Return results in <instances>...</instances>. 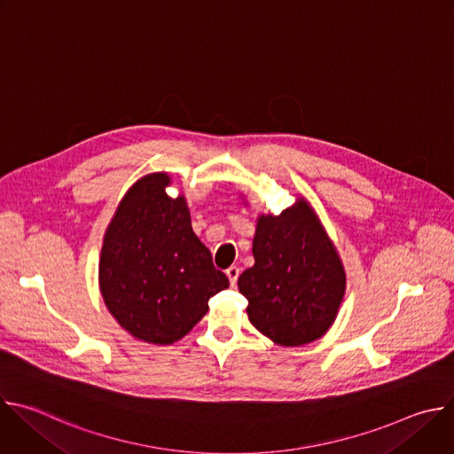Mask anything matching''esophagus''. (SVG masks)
Masks as SVG:
<instances>
[{
  "instance_id": "obj_1",
  "label": "esophagus",
  "mask_w": 454,
  "mask_h": 454,
  "mask_svg": "<svg viewBox=\"0 0 454 454\" xmlns=\"http://www.w3.org/2000/svg\"><path fill=\"white\" fill-rule=\"evenodd\" d=\"M239 273H240V270H239L237 266H231V268H228V270H226V277L230 278V284H231V286H235V284H237Z\"/></svg>"
}]
</instances>
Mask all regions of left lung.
<instances>
[{
  "label": "left lung",
  "mask_w": 454,
  "mask_h": 454,
  "mask_svg": "<svg viewBox=\"0 0 454 454\" xmlns=\"http://www.w3.org/2000/svg\"><path fill=\"white\" fill-rule=\"evenodd\" d=\"M254 264L239 277L251 325L284 347L329 331L345 294V270L310 207L300 200L280 215H261Z\"/></svg>",
  "instance_id": "left-lung-1"
}]
</instances>
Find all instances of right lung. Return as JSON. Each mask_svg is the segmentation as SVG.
I'll return each instance as SVG.
<instances>
[{"mask_svg":"<svg viewBox=\"0 0 454 454\" xmlns=\"http://www.w3.org/2000/svg\"><path fill=\"white\" fill-rule=\"evenodd\" d=\"M167 174H151L125 193L104 237L100 291L109 312L135 338L170 345L230 286L190 226L184 198H170Z\"/></svg>","mask_w":454,"mask_h":454,"instance_id":"right-lung-1","label":"right lung"}]
</instances>
